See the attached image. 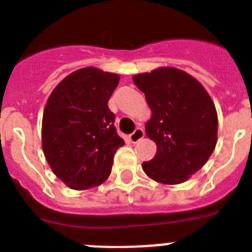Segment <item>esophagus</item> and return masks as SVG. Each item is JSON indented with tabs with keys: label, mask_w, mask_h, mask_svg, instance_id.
I'll list each match as a JSON object with an SVG mask.
<instances>
[{
	"label": "esophagus",
	"mask_w": 252,
	"mask_h": 252,
	"mask_svg": "<svg viewBox=\"0 0 252 252\" xmlns=\"http://www.w3.org/2000/svg\"><path fill=\"white\" fill-rule=\"evenodd\" d=\"M144 135H145V132H144L143 128H136L132 134L128 135V140H130L131 143L135 144L137 143V141H140L144 137Z\"/></svg>",
	"instance_id": "1"
}]
</instances>
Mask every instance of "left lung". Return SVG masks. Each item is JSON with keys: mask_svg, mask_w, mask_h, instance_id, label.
<instances>
[{"mask_svg": "<svg viewBox=\"0 0 252 252\" xmlns=\"http://www.w3.org/2000/svg\"><path fill=\"white\" fill-rule=\"evenodd\" d=\"M152 116L145 132L157 153L143 169L154 181H188L210 158L218 140V115L205 88L190 74L164 66L132 76Z\"/></svg>", "mask_w": 252, "mask_h": 252, "instance_id": "obj_1", "label": "left lung"}]
</instances>
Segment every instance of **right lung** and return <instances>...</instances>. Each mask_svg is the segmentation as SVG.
<instances>
[{
	"label": "right lung",
	"instance_id": "1",
	"mask_svg": "<svg viewBox=\"0 0 252 252\" xmlns=\"http://www.w3.org/2000/svg\"><path fill=\"white\" fill-rule=\"evenodd\" d=\"M120 75L98 67L71 72L52 90L42 120V148L49 167L67 188L88 190L111 175L125 144L113 126L108 100Z\"/></svg>",
	"mask_w": 252,
	"mask_h": 252
}]
</instances>
